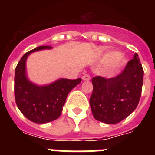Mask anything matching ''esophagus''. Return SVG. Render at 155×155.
<instances>
[{"instance_id": "34e87169", "label": "esophagus", "mask_w": 155, "mask_h": 155, "mask_svg": "<svg viewBox=\"0 0 155 155\" xmlns=\"http://www.w3.org/2000/svg\"><path fill=\"white\" fill-rule=\"evenodd\" d=\"M82 80H86V81H88V80H90V75H83Z\"/></svg>"}]
</instances>
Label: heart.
Here are the masks:
<instances>
[{
    "mask_svg": "<svg viewBox=\"0 0 155 155\" xmlns=\"http://www.w3.org/2000/svg\"><path fill=\"white\" fill-rule=\"evenodd\" d=\"M101 60L102 62L107 63L105 66V71L109 75H112L120 70L127 62L125 56L115 51H109L104 54Z\"/></svg>",
    "mask_w": 155,
    "mask_h": 155,
    "instance_id": "heart-1",
    "label": "heart"
}]
</instances>
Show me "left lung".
<instances>
[{
    "instance_id": "left-lung-1",
    "label": "left lung",
    "mask_w": 155,
    "mask_h": 155,
    "mask_svg": "<svg viewBox=\"0 0 155 155\" xmlns=\"http://www.w3.org/2000/svg\"><path fill=\"white\" fill-rule=\"evenodd\" d=\"M143 75L139 57L135 53L117 76L92 78L93 92L89 102L95 119L113 125L130 116L139 103Z\"/></svg>"
}]
</instances>
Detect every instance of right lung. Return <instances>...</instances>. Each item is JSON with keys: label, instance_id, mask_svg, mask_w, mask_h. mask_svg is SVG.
I'll return each instance as SVG.
<instances>
[{"label": "right lung", "instance_id": "obj_1", "mask_svg": "<svg viewBox=\"0 0 155 155\" xmlns=\"http://www.w3.org/2000/svg\"><path fill=\"white\" fill-rule=\"evenodd\" d=\"M50 46H41L25 53L15 69L14 94L16 104L23 115L38 124L51 122L59 117L66 99L71 90L81 82V79H58L46 85L31 82L26 74V59L33 52L51 49Z\"/></svg>", "mask_w": 155, "mask_h": 155}]
</instances>
